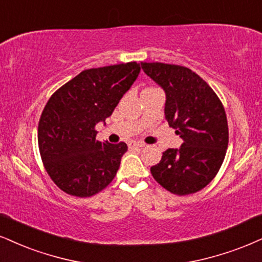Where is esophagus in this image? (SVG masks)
Segmentation results:
<instances>
[{
    "mask_svg": "<svg viewBox=\"0 0 262 262\" xmlns=\"http://www.w3.org/2000/svg\"><path fill=\"white\" fill-rule=\"evenodd\" d=\"M127 146L130 149H132V148H141V147H144V143H141V142H135V141H131L128 142Z\"/></svg>",
    "mask_w": 262,
    "mask_h": 262,
    "instance_id": "1",
    "label": "esophagus"
}]
</instances>
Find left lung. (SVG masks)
<instances>
[{"label": "left lung", "instance_id": "8db88e82", "mask_svg": "<svg viewBox=\"0 0 262 262\" xmlns=\"http://www.w3.org/2000/svg\"><path fill=\"white\" fill-rule=\"evenodd\" d=\"M142 69L166 95L165 118L183 140L169 148L150 167L154 180L177 195L198 192L211 182L228 147V124L224 105L214 90L186 67L141 63Z\"/></svg>", "mask_w": 262, "mask_h": 262}]
</instances>
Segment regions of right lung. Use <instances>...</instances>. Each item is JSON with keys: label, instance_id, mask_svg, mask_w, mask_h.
Instances as JSON below:
<instances>
[{"label": "right lung", "instance_id": "1", "mask_svg": "<svg viewBox=\"0 0 262 262\" xmlns=\"http://www.w3.org/2000/svg\"><path fill=\"white\" fill-rule=\"evenodd\" d=\"M140 70L136 62L83 70L48 99L38 121V149L63 192L92 196L115 177L127 146L97 141L95 127L112 115Z\"/></svg>", "mask_w": 262, "mask_h": 262}]
</instances>
